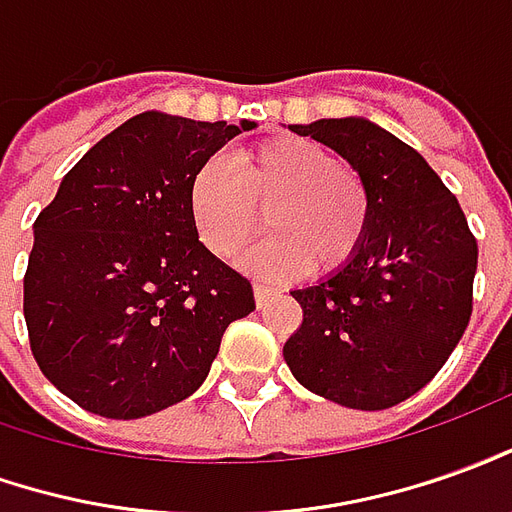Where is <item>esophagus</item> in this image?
Instances as JSON below:
<instances>
[{"mask_svg": "<svg viewBox=\"0 0 512 512\" xmlns=\"http://www.w3.org/2000/svg\"><path fill=\"white\" fill-rule=\"evenodd\" d=\"M270 295H273L270 287H264V284H253V298H256V306H264Z\"/></svg>", "mask_w": 512, "mask_h": 512, "instance_id": "34e87169", "label": "esophagus"}]
</instances>
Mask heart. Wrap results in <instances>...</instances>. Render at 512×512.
Listing matches in <instances>:
<instances>
[{
	"label": "heart",
	"instance_id": "obj_1",
	"mask_svg": "<svg viewBox=\"0 0 512 512\" xmlns=\"http://www.w3.org/2000/svg\"><path fill=\"white\" fill-rule=\"evenodd\" d=\"M270 236L242 256L259 278H295L303 270L334 273L357 253L370 217L368 189L323 144L278 136L236 150L234 167L203 161L189 183V211L203 245L231 259L259 228Z\"/></svg>",
	"mask_w": 512,
	"mask_h": 512
}]
</instances>
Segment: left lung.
Masks as SVG:
<instances>
[{
    "label": "left lung",
    "mask_w": 512,
    "mask_h": 512,
    "mask_svg": "<svg viewBox=\"0 0 512 512\" xmlns=\"http://www.w3.org/2000/svg\"><path fill=\"white\" fill-rule=\"evenodd\" d=\"M348 161L370 200L357 253L292 290L303 323L284 345L292 376L351 410H387L435 379L471 317L477 239L426 158L365 116L290 125Z\"/></svg>",
    "instance_id": "left-lung-1"
}]
</instances>
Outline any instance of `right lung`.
<instances>
[{
  "label": "right lung",
  "mask_w": 512,
  "mask_h": 512,
  "mask_svg": "<svg viewBox=\"0 0 512 512\" xmlns=\"http://www.w3.org/2000/svg\"><path fill=\"white\" fill-rule=\"evenodd\" d=\"M256 128L144 111L66 175L33 225L24 320L41 373L83 410L130 421L189 398L253 287L197 236L189 183Z\"/></svg>",
  "instance_id": "1"
}]
</instances>
